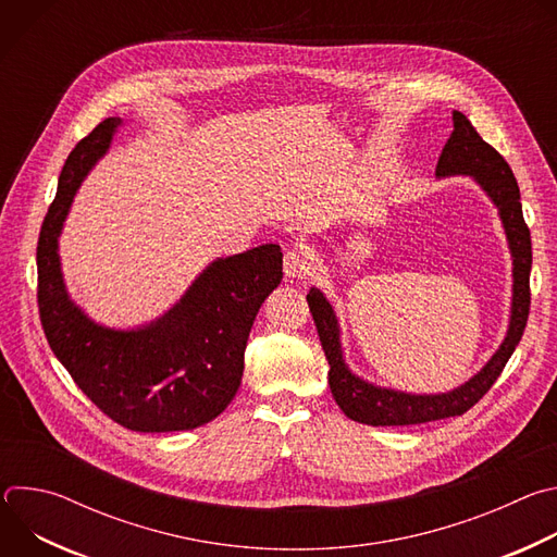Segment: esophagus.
<instances>
[{"instance_id": "esophagus-1", "label": "esophagus", "mask_w": 557, "mask_h": 557, "mask_svg": "<svg viewBox=\"0 0 557 557\" xmlns=\"http://www.w3.org/2000/svg\"><path fill=\"white\" fill-rule=\"evenodd\" d=\"M284 273L288 280L306 277L310 273V256L304 249H290L284 256Z\"/></svg>"}]
</instances>
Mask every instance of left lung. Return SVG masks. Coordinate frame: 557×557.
I'll list each match as a JSON object with an SVG mask.
<instances>
[{
	"label": "left lung",
	"instance_id": "obj_1",
	"mask_svg": "<svg viewBox=\"0 0 557 557\" xmlns=\"http://www.w3.org/2000/svg\"><path fill=\"white\" fill-rule=\"evenodd\" d=\"M451 125L454 129L438 156L434 176L438 181L454 176L471 178L498 211L511 253V308L507 333L496 352L487 359V363L458 387L434 394L396 389L372 383L350 370L344 357L342 326L335 306L320 288L312 286L306 295V301L310 306L317 333H320V342L329 359V385L333 399L337 401L342 412L357 423L374 428L419 425L428 421L460 417L473 404H479V399H483V394L500 376L527 326L531 299V235L522 218L518 183L505 158L479 136V132L473 129L462 112H451Z\"/></svg>",
	"mask_w": 557,
	"mask_h": 557
}]
</instances>
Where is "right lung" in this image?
Here are the masks:
<instances>
[{"label":"right lung","instance_id":"1","mask_svg":"<svg viewBox=\"0 0 557 557\" xmlns=\"http://www.w3.org/2000/svg\"><path fill=\"white\" fill-rule=\"evenodd\" d=\"M125 121L110 116L70 151L39 233V314L46 339L88 399L134 432H183L233 401L264 299L282 282V251L262 245L215 258L176 304L132 329L106 326L67 293L59 237L70 205Z\"/></svg>","mask_w":557,"mask_h":557}]
</instances>
